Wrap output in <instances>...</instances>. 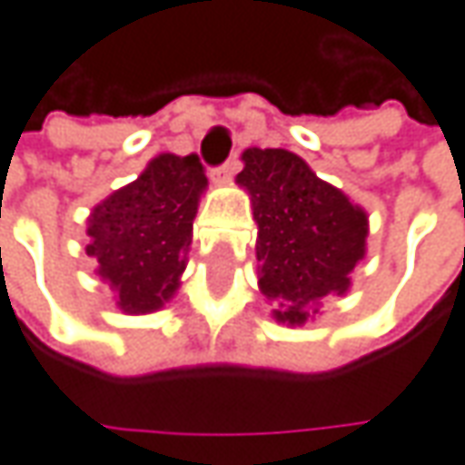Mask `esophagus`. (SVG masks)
Wrapping results in <instances>:
<instances>
[{"label":"esophagus","instance_id":"1","mask_svg":"<svg viewBox=\"0 0 465 465\" xmlns=\"http://www.w3.org/2000/svg\"><path fill=\"white\" fill-rule=\"evenodd\" d=\"M238 170H241V162H238V159H227L222 167L212 170V180H214V183H230Z\"/></svg>","mask_w":465,"mask_h":465}]
</instances>
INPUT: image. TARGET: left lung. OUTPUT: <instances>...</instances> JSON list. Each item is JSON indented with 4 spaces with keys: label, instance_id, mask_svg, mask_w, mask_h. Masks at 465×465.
<instances>
[{
    "label": "left lung",
    "instance_id": "8db88e82",
    "mask_svg": "<svg viewBox=\"0 0 465 465\" xmlns=\"http://www.w3.org/2000/svg\"><path fill=\"white\" fill-rule=\"evenodd\" d=\"M259 224V288L274 319L301 327L327 295L351 288L366 253V212L285 149H245L238 174Z\"/></svg>",
    "mask_w": 465,
    "mask_h": 465
}]
</instances>
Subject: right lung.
Returning <instances> with one entry per match:
<instances>
[{"instance_id":"1","label":"right lung","mask_w":465,"mask_h":465,"mask_svg":"<svg viewBox=\"0 0 465 465\" xmlns=\"http://www.w3.org/2000/svg\"><path fill=\"white\" fill-rule=\"evenodd\" d=\"M206 174L196 153H159L88 217V256L125 313L162 309L180 288Z\"/></svg>"}]
</instances>
